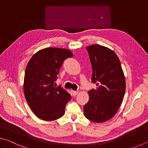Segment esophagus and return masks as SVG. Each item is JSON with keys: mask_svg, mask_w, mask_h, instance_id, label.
<instances>
[{"mask_svg": "<svg viewBox=\"0 0 148 148\" xmlns=\"http://www.w3.org/2000/svg\"><path fill=\"white\" fill-rule=\"evenodd\" d=\"M79 93V91H72V95H73V96H76L78 95Z\"/></svg>", "mask_w": 148, "mask_h": 148, "instance_id": "1", "label": "esophagus"}]
</instances>
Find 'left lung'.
Masks as SVG:
<instances>
[{
	"label": "left lung",
	"mask_w": 148,
	"mask_h": 148,
	"mask_svg": "<svg viewBox=\"0 0 148 148\" xmlns=\"http://www.w3.org/2000/svg\"><path fill=\"white\" fill-rule=\"evenodd\" d=\"M92 69V82L96 89L88 91L89 100L83 107L85 116L94 122L113 117L122 103L125 79L119 58L113 50L100 45L86 47Z\"/></svg>",
	"instance_id": "1"
}]
</instances>
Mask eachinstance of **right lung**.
<instances>
[{"label":"right lung","mask_w":148,"mask_h":148,"mask_svg":"<svg viewBox=\"0 0 148 148\" xmlns=\"http://www.w3.org/2000/svg\"><path fill=\"white\" fill-rule=\"evenodd\" d=\"M73 56L65 48H46L31 58L25 70L24 94L34 113L42 120L53 121L65 114L71 96L54 82L64 60Z\"/></svg>","instance_id":"1"}]
</instances>
